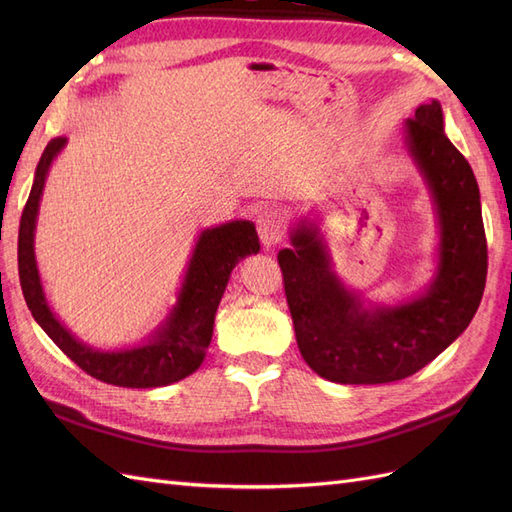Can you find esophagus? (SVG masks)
<instances>
[{"label": "esophagus", "instance_id": "34e87169", "mask_svg": "<svg viewBox=\"0 0 512 512\" xmlns=\"http://www.w3.org/2000/svg\"><path fill=\"white\" fill-rule=\"evenodd\" d=\"M258 228V237L265 247H273L282 241L284 237V228H286V218L280 209H265L256 220Z\"/></svg>", "mask_w": 512, "mask_h": 512}]
</instances>
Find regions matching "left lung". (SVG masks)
<instances>
[{"instance_id": "obj_1", "label": "left lung", "mask_w": 512, "mask_h": 512, "mask_svg": "<svg viewBox=\"0 0 512 512\" xmlns=\"http://www.w3.org/2000/svg\"><path fill=\"white\" fill-rule=\"evenodd\" d=\"M408 145L440 218V271L427 294L399 307L363 309L329 271L316 232L301 226L277 254L305 363L339 384H384L423 369L468 329L487 280V237L468 160L442 130L440 102L408 119Z\"/></svg>"}]
</instances>
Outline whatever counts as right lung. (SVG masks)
<instances>
[{
  "label": "right lung",
  "mask_w": 512,
  "mask_h": 512,
  "mask_svg": "<svg viewBox=\"0 0 512 512\" xmlns=\"http://www.w3.org/2000/svg\"><path fill=\"white\" fill-rule=\"evenodd\" d=\"M64 145L66 138H53L46 145L21 215L19 280L27 307L32 309V316L59 350L91 378L113 386H126V389H151V386H166L183 380L205 359L213 335L215 312H218L230 271L243 256L260 250L254 224L228 222L200 235L190 269L185 273L179 303L153 342L121 352L91 350L76 342L46 307L34 258V226L40 194L49 166Z\"/></svg>",
  "instance_id": "1"
}]
</instances>
